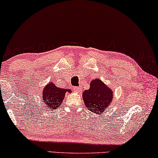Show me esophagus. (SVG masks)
<instances>
[{
	"label": "esophagus",
	"mask_w": 158,
	"mask_h": 158,
	"mask_svg": "<svg viewBox=\"0 0 158 158\" xmlns=\"http://www.w3.org/2000/svg\"><path fill=\"white\" fill-rule=\"evenodd\" d=\"M74 89H75V91L77 92V93H81V91H82V88L81 86L74 87Z\"/></svg>",
	"instance_id": "obj_1"
}]
</instances>
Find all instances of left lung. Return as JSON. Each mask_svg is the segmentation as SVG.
<instances>
[{"label":"left lung","mask_w":158,"mask_h":158,"mask_svg":"<svg viewBox=\"0 0 158 158\" xmlns=\"http://www.w3.org/2000/svg\"><path fill=\"white\" fill-rule=\"evenodd\" d=\"M113 91L100 79L92 80L90 89L83 93V99L85 106L90 111L99 114L105 112L113 99Z\"/></svg>","instance_id":"left-lung-1"}]
</instances>
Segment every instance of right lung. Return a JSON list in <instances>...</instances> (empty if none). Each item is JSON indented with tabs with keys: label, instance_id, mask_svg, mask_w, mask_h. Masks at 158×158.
Returning <instances> with one entry per match:
<instances>
[{
	"label": "right lung",
	"instance_id": "1",
	"mask_svg": "<svg viewBox=\"0 0 158 158\" xmlns=\"http://www.w3.org/2000/svg\"><path fill=\"white\" fill-rule=\"evenodd\" d=\"M71 92V90L56 87L54 83L46 85L43 90L42 101L46 104V109L52 110L59 107L64 100L65 93Z\"/></svg>",
	"mask_w": 158,
	"mask_h": 158
}]
</instances>
